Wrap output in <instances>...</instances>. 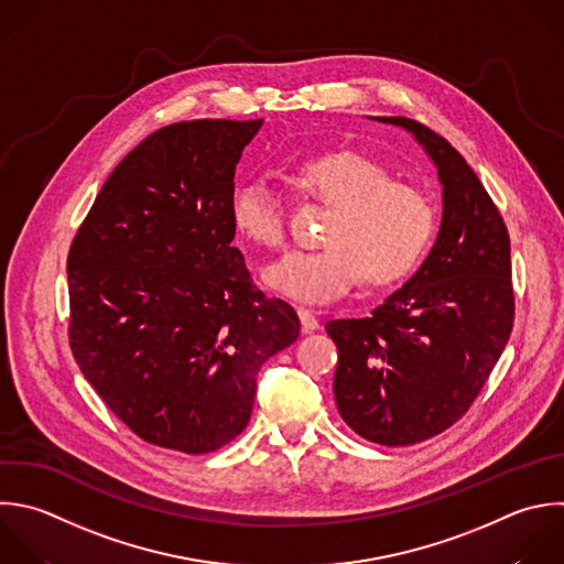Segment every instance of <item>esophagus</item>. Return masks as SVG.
<instances>
[{"label": "esophagus", "mask_w": 564, "mask_h": 564, "mask_svg": "<svg viewBox=\"0 0 564 564\" xmlns=\"http://www.w3.org/2000/svg\"><path fill=\"white\" fill-rule=\"evenodd\" d=\"M297 315H300V322H302V330H304V333H313V330L319 328V319L315 317L313 311L300 306V308H297Z\"/></svg>", "instance_id": "1"}]
</instances>
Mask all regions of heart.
<instances>
[{
  "label": "heart",
  "mask_w": 564,
  "mask_h": 564,
  "mask_svg": "<svg viewBox=\"0 0 564 564\" xmlns=\"http://www.w3.org/2000/svg\"><path fill=\"white\" fill-rule=\"evenodd\" d=\"M302 181L335 212L319 249H293L269 262L264 282L280 295L326 304L348 293L361 273L370 284L408 275L423 258L436 225L430 198L377 161L357 152H333L302 167ZM234 229L260 247L286 236L284 207L260 178H240L229 192Z\"/></svg>",
  "instance_id": "heart-1"
}]
</instances>
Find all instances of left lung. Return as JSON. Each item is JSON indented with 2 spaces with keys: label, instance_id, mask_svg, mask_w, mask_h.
<instances>
[{
  "label": "left lung",
  "instance_id": "left-lung-1",
  "mask_svg": "<svg viewBox=\"0 0 564 564\" xmlns=\"http://www.w3.org/2000/svg\"><path fill=\"white\" fill-rule=\"evenodd\" d=\"M443 196L436 240L419 271L364 319H333L341 419L379 445H412L456 423L494 370L513 324L507 227L465 159L405 117Z\"/></svg>",
  "mask_w": 564,
  "mask_h": 564
}]
</instances>
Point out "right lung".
Here are the masks:
<instances>
[{"label": "right lung", "instance_id": "right-lung-1", "mask_svg": "<svg viewBox=\"0 0 564 564\" xmlns=\"http://www.w3.org/2000/svg\"><path fill=\"white\" fill-rule=\"evenodd\" d=\"M260 128H161L115 167L73 240V355L152 445L207 454L234 441L258 370L300 335L293 306L258 291L234 247L229 192Z\"/></svg>", "mask_w": 564, "mask_h": 564}]
</instances>
